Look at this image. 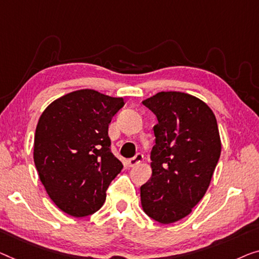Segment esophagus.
Wrapping results in <instances>:
<instances>
[{"mask_svg":"<svg viewBox=\"0 0 259 259\" xmlns=\"http://www.w3.org/2000/svg\"><path fill=\"white\" fill-rule=\"evenodd\" d=\"M142 161H143V154L142 153H136V154H135V157L130 158V159L128 160V164H129L130 167H134V166H136L137 164L142 163Z\"/></svg>","mask_w":259,"mask_h":259,"instance_id":"1","label":"esophagus"}]
</instances>
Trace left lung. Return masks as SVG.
<instances>
[{"label": "left lung", "mask_w": 259, "mask_h": 259, "mask_svg": "<svg viewBox=\"0 0 259 259\" xmlns=\"http://www.w3.org/2000/svg\"><path fill=\"white\" fill-rule=\"evenodd\" d=\"M157 117L152 176L141 186L142 207L154 221L184 219L203 198L221 154L215 115L198 98L160 92L142 102Z\"/></svg>", "instance_id": "8db88e82"}]
</instances>
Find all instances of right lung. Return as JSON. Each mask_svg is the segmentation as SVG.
<instances>
[{"label":"right lung","mask_w":259,"mask_h":259,"mask_svg":"<svg viewBox=\"0 0 259 259\" xmlns=\"http://www.w3.org/2000/svg\"><path fill=\"white\" fill-rule=\"evenodd\" d=\"M124 106L81 90L56 100L38 121L33 160L41 184L58 208L75 218L94 214L123 165L111 153L108 126Z\"/></svg>","instance_id":"obj_1"}]
</instances>
